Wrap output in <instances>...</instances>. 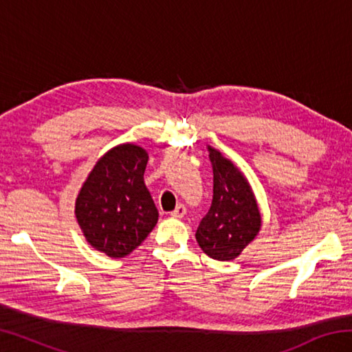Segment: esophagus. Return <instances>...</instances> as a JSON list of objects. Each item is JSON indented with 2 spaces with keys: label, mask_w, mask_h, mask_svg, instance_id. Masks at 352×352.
I'll return each mask as SVG.
<instances>
[{
  "label": "esophagus",
  "mask_w": 352,
  "mask_h": 352,
  "mask_svg": "<svg viewBox=\"0 0 352 352\" xmlns=\"http://www.w3.org/2000/svg\"><path fill=\"white\" fill-rule=\"evenodd\" d=\"M184 214H186V208H184V205H178L175 210L170 212V216L175 217V219H182Z\"/></svg>",
  "instance_id": "1"
}]
</instances>
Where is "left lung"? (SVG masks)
I'll list each match as a JSON object with an SVG mask.
<instances>
[{"label":"left lung","instance_id":"obj_1","mask_svg":"<svg viewBox=\"0 0 352 352\" xmlns=\"http://www.w3.org/2000/svg\"><path fill=\"white\" fill-rule=\"evenodd\" d=\"M212 164V204L195 233L212 259L231 261L261 230V212L247 178L216 148L208 147Z\"/></svg>","mask_w":352,"mask_h":352}]
</instances>
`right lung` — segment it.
I'll list each match as a JSON object with an SVG mask.
<instances>
[{
    "instance_id": "1",
    "label": "right lung",
    "mask_w": 352,
    "mask_h": 352,
    "mask_svg": "<svg viewBox=\"0 0 352 352\" xmlns=\"http://www.w3.org/2000/svg\"><path fill=\"white\" fill-rule=\"evenodd\" d=\"M148 155L119 144L94 164L76 199V219L87 242L109 258H124L153 230L158 211L144 184Z\"/></svg>"
}]
</instances>
